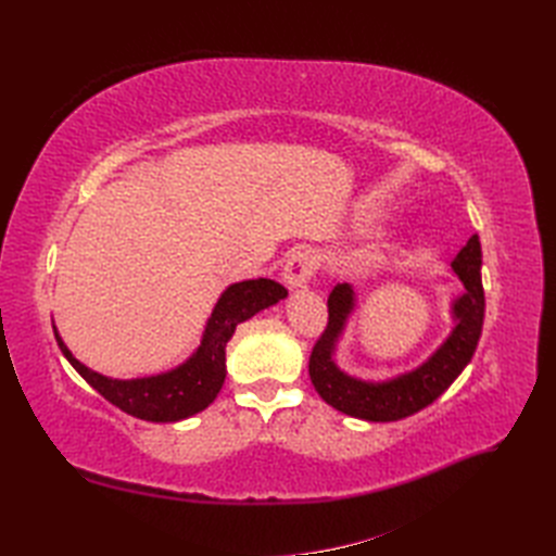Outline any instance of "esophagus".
I'll return each mask as SVG.
<instances>
[{
  "mask_svg": "<svg viewBox=\"0 0 556 556\" xmlns=\"http://www.w3.org/2000/svg\"><path fill=\"white\" fill-rule=\"evenodd\" d=\"M313 271H315V260H313L311 252L296 250V252H292V255L288 257V262H285L282 282L288 285L290 290L304 288V285L311 280Z\"/></svg>",
  "mask_w": 556,
  "mask_h": 556,
  "instance_id": "obj_1",
  "label": "esophagus"
}]
</instances>
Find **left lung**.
<instances>
[{
  "label": "left lung",
  "mask_w": 556,
  "mask_h": 556,
  "mask_svg": "<svg viewBox=\"0 0 556 556\" xmlns=\"http://www.w3.org/2000/svg\"><path fill=\"white\" fill-rule=\"evenodd\" d=\"M482 250L478 233L454 257L452 268L464 282V294L452 301L454 327L443 345L433 355L408 374L392 380L368 382L343 374L333 362L336 343L348 325V317L355 311V290L352 285H336L327 299L329 323L319 336L308 362V374L315 392L331 408L366 422H396L417 410L427 408L439 399L447 387L459 378L466 364L473 357L482 333L484 319V290H482Z\"/></svg>",
  "instance_id": "1"
}]
</instances>
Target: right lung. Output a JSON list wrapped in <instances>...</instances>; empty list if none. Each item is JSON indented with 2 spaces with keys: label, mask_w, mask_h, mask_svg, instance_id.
I'll return each mask as SVG.
<instances>
[{
  "label": "right lung",
  "mask_w": 556,
  "mask_h": 556,
  "mask_svg": "<svg viewBox=\"0 0 556 556\" xmlns=\"http://www.w3.org/2000/svg\"><path fill=\"white\" fill-rule=\"evenodd\" d=\"M285 296H288V290L268 278L229 285L217 299L192 357L166 374L134 380H115L92 371L72 355V350L60 339L58 329H53L62 355L70 359L83 380L94 387L113 406L131 417L146 419V422H178V419L192 417L208 408L217 392L223 390L227 376L225 348L233 331H237V325L278 304Z\"/></svg>",
  "instance_id": "add662e5"
}]
</instances>
